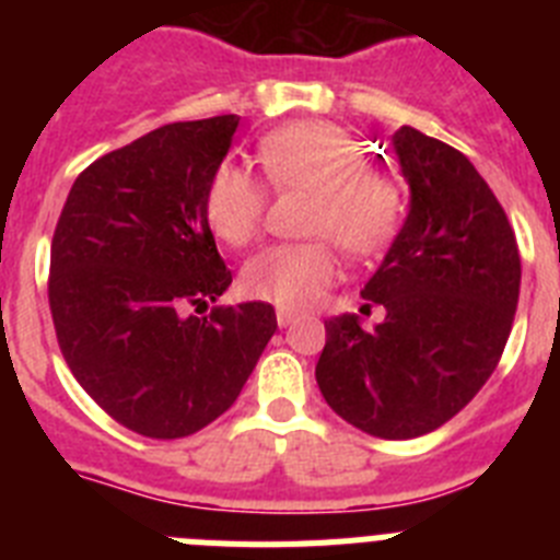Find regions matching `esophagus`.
Here are the masks:
<instances>
[{
  "label": "esophagus",
  "instance_id": "esophagus-1",
  "mask_svg": "<svg viewBox=\"0 0 560 560\" xmlns=\"http://www.w3.org/2000/svg\"><path fill=\"white\" fill-rule=\"evenodd\" d=\"M296 319H300V314H296V311L277 308V325H280V328H289V325L296 323Z\"/></svg>",
  "mask_w": 560,
  "mask_h": 560
}]
</instances>
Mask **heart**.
Masks as SVG:
<instances>
[{
	"mask_svg": "<svg viewBox=\"0 0 560 560\" xmlns=\"http://www.w3.org/2000/svg\"><path fill=\"white\" fill-rule=\"evenodd\" d=\"M257 160L277 190L314 192L311 235H330L348 255L381 252L398 232L404 187L395 176L368 167V153L348 131L328 120H300L266 133ZM210 230L230 246H246L260 232L266 187L249 167L221 162L205 196ZM341 264L328 237L277 244L244 266V291L277 308H314L336 283Z\"/></svg>",
	"mask_w": 560,
	"mask_h": 560,
	"instance_id": "obj_1",
	"label": "heart"
}]
</instances>
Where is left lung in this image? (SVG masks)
Masks as SVG:
<instances>
[{"instance_id":"8db88e82","label":"left lung","mask_w":560,"mask_h":560,"mask_svg":"<svg viewBox=\"0 0 560 560\" xmlns=\"http://www.w3.org/2000/svg\"><path fill=\"white\" fill-rule=\"evenodd\" d=\"M393 151L407 221L361 296L384 323L330 316L316 384L339 418L384 440L434 432L497 370L518 305L522 260L502 205L468 156L400 126Z\"/></svg>"}]
</instances>
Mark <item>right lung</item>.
Wrapping results in <instances>:
<instances>
[{"label": "right lung", "instance_id": "right-lung-1", "mask_svg": "<svg viewBox=\"0 0 560 560\" xmlns=\"http://www.w3.org/2000/svg\"><path fill=\"white\" fill-rule=\"evenodd\" d=\"M235 114L171 122L86 167L49 249L69 370L117 423L176 440L224 415L277 330L269 303L207 311L232 283L205 212Z\"/></svg>", "mask_w": 560, "mask_h": 560}]
</instances>
